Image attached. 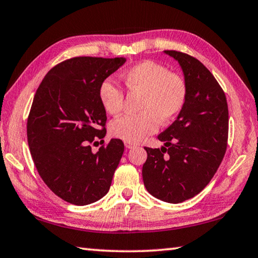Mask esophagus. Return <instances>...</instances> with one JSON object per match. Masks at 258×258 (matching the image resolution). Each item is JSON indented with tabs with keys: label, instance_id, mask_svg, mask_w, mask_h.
Listing matches in <instances>:
<instances>
[{
	"label": "esophagus",
	"instance_id": "esophagus-1",
	"mask_svg": "<svg viewBox=\"0 0 258 258\" xmlns=\"http://www.w3.org/2000/svg\"><path fill=\"white\" fill-rule=\"evenodd\" d=\"M125 147L127 148V149H132V148L135 147V145H133V143H131V142H125Z\"/></svg>",
	"mask_w": 258,
	"mask_h": 258
}]
</instances>
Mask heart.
<instances>
[{
	"label": "heart",
	"mask_w": 258,
	"mask_h": 258,
	"mask_svg": "<svg viewBox=\"0 0 258 258\" xmlns=\"http://www.w3.org/2000/svg\"><path fill=\"white\" fill-rule=\"evenodd\" d=\"M123 81L131 92L142 93L137 115H124L111 121L112 137L137 143L155 133L161 124H168L184 106L186 85L175 73L146 60L134 64L123 74ZM99 98L108 113L117 115L124 107V93L113 82L106 80L99 89Z\"/></svg>",
	"instance_id": "b5f03b06"
}]
</instances>
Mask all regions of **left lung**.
<instances>
[{"label":"left lung","mask_w":258,"mask_h":258,"mask_svg":"<svg viewBox=\"0 0 258 258\" xmlns=\"http://www.w3.org/2000/svg\"><path fill=\"white\" fill-rule=\"evenodd\" d=\"M164 53L180 64L186 98L174 123L158 135L164 146L145 148L142 177L150 195L178 204L198 195L223 160L229 110L223 90L199 60L173 50Z\"/></svg>","instance_id":"left-lung-1"}]
</instances>
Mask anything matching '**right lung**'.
<instances>
[{
  "instance_id": "1",
  "label": "right lung",
  "mask_w": 258,
  "mask_h": 258,
  "mask_svg": "<svg viewBox=\"0 0 258 258\" xmlns=\"http://www.w3.org/2000/svg\"><path fill=\"white\" fill-rule=\"evenodd\" d=\"M125 61L66 60L46 74L35 93L27 120L30 155L42 180L64 202L85 206L106 196L111 185L124 143L111 139L97 152L91 143L107 133L100 85Z\"/></svg>"
}]
</instances>
